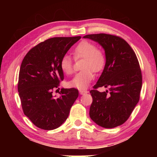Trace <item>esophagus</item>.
I'll return each instance as SVG.
<instances>
[{
  "label": "esophagus",
  "instance_id": "1",
  "mask_svg": "<svg viewBox=\"0 0 157 157\" xmlns=\"http://www.w3.org/2000/svg\"><path fill=\"white\" fill-rule=\"evenodd\" d=\"M87 90H79V93H80L81 95H84V94L88 93Z\"/></svg>",
  "mask_w": 157,
  "mask_h": 157
}]
</instances>
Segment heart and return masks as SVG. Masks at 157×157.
Segmentation results:
<instances>
[{
  "instance_id": "1",
  "label": "heart",
  "mask_w": 157,
  "mask_h": 157,
  "mask_svg": "<svg viewBox=\"0 0 157 157\" xmlns=\"http://www.w3.org/2000/svg\"><path fill=\"white\" fill-rule=\"evenodd\" d=\"M75 59L83 58L81 68L82 71L75 75L69 81V86L80 90L86 89L94 78V72H98L104 67L106 57L101 49L96 48L93 43L82 40L78 43L73 51ZM60 67L65 74L70 75L74 71L71 58L63 56L60 61Z\"/></svg>"
}]
</instances>
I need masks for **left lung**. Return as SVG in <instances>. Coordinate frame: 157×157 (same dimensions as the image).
Masks as SVG:
<instances>
[{"instance_id": "1", "label": "left lung", "mask_w": 157, "mask_h": 157, "mask_svg": "<svg viewBox=\"0 0 157 157\" xmlns=\"http://www.w3.org/2000/svg\"><path fill=\"white\" fill-rule=\"evenodd\" d=\"M83 38L100 44L106 56L104 71L90 91L93 101L89 116L101 127H117L128 119L139 101L142 76L138 59L128 43L119 36L98 33ZM103 86L109 91L96 90Z\"/></svg>"}]
</instances>
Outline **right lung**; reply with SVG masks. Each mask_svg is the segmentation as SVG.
Returning <instances> with one entry per match:
<instances>
[{
    "label": "right lung",
    "mask_w": 157,
    "mask_h": 157,
    "mask_svg": "<svg viewBox=\"0 0 157 157\" xmlns=\"http://www.w3.org/2000/svg\"><path fill=\"white\" fill-rule=\"evenodd\" d=\"M80 38H49L31 48L21 63L18 91L23 113L41 129L59 127L78 98V91L74 88L61 89L59 98L53 97V90L64 78L60 67L61 58Z\"/></svg>",
    "instance_id": "1"
}]
</instances>
